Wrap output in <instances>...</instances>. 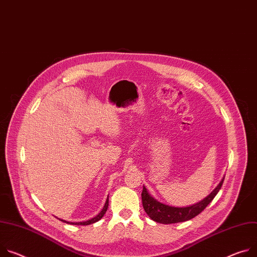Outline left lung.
Returning <instances> with one entry per match:
<instances>
[{"label": "left lung", "instance_id": "1", "mask_svg": "<svg viewBox=\"0 0 257 257\" xmlns=\"http://www.w3.org/2000/svg\"><path fill=\"white\" fill-rule=\"evenodd\" d=\"M224 178L219 182L217 188L210 194L207 198L202 200L201 202L189 206V207H171L165 204H162L155 200L153 197H151L147 191V189L144 186V190L142 193V199H143V205L145 211L147 214L156 222L164 223V224H170V223H176V222H183L186 220H190L194 218L195 216L199 215L203 210L209 205L214 197L217 195L219 190L221 189V185L223 183Z\"/></svg>", "mask_w": 257, "mask_h": 257}]
</instances>
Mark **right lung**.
Wrapping results in <instances>:
<instances>
[{
  "instance_id": "add662e5",
  "label": "right lung",
  "mask_w": 257,
  "mask_h": 257,
  "mask_svg": "<svg viewBox=\"0 0 257 257\" xmlns=\"http://www.w3.org/2000/svg\"><path fill=\"white\" fill-rule=\"evenodd\" d=\"M107 207H108V197H107V200H106V202H105V205H104L103 209L101 210V212H100L97 216H95V217H93V218H91V219H89V220H87V221H82V222H67V221L62 220V219H60V220H61V221H63V222H66V223H71V224H77V225H88V224L94 223V222L98 221L99 219H101V218H102V216H103V215L105 214V212H106Z\"/></svg>"
}]
</instances>
